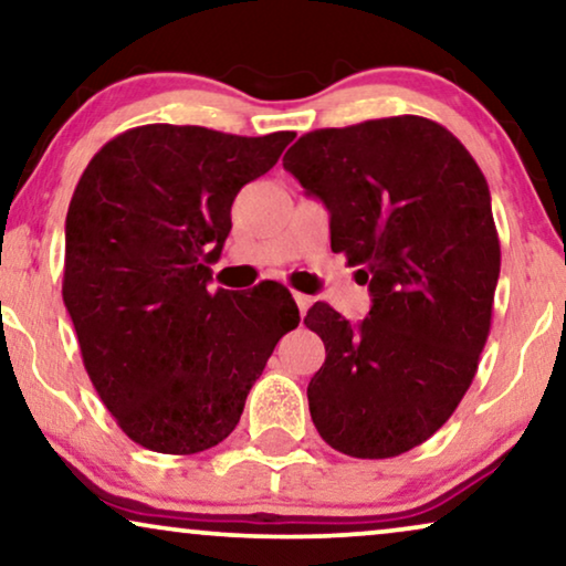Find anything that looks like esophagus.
<instances>
[{
  "label": "esophagus",
  "mask_w": 566,
  "mask_h": 566,
  "mask_svg": "<svg viewBox=\"0 0 566 566\" xmlns=\"http://www.w3.org/2000/svg\"><path fill=\"white\" fill-rule=\"evenodd\" d=\"M293 298H296V306H298L301 316L308 312V306H312V301H314L312 296H306V293H293Z\"/></svg>",
  "instance_id": "esophagus-1"
}]
</instances>
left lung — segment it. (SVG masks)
Segmentation results:
<instances>
[{
  "label": "left lung",
  "mask_w": 566,
  "mask_h": 566,
  "mask_svg": "<svg viewBox=\"0 0 566 566\" xmlns=\"http://www.w3.org/2000/svg\"><path fill=\"white\" fill-rule=\"evenodd\" d=\"M283 167L327 206L332 252L374 306L358 327L324 301L304 324L319 436L353 459L412 451L455 412L492 327L500 239L490 185L451 130L420 115L304 134Z\"/></svg>",
  "instance_id": "1"
}]
</instances>
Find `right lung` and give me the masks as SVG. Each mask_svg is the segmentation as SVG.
Masks as SVG:
<instances>
[{"mask_svg":"<svg viewBox=\"0 0 566 566\" xmlns=\"http://www.w3.org/2000/svg\"><path fill=\"white\" fill-rule=\"evenodd\" d=\"M149 123L111 138L66 213L64 293L84 368L134 443L190 455L242 417L277 339L298 327L281 283L208 291L231 203L293 142Z\"/></svg>","mask_w":566,"mask_h":566,"instance_id":"obj_1","label":"right lung"}]
</instances>
